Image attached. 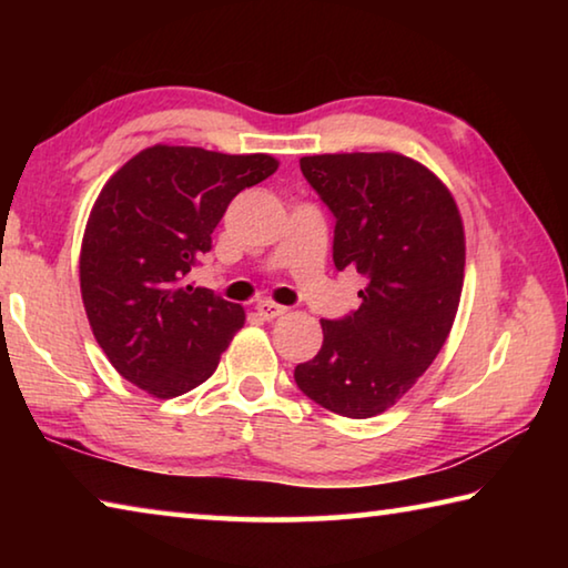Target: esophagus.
Returning a JSON list of instances; mask_svg holds the SVG:
<instances>
[{"mask_svg":"<svg viewBox=\"0 0 568 568\" xmlns=\"http://www.w3.org/2000/svg\"><path fill=\"white\" fill-rule=\"evenodd\" d=\"M255 311H257V315H261V318L273 321V318H281V315H285L287 307L277 305V303H271V301H263V303L255 305Z\"/></svg>","mask_w":568,"mask_h":568,"instance_id":"obj_1","label":"esophagus"}]
</instances>
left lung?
Returning <instances> with one entry per match:
<instances>
[{
  "label": "left lung",
  "instance_id": "obj_1",
  "mask_svg": "<svg viewBox=\"0 0 568 568\" xmlns=\"http://www.w3.org/2000/svg\"><path fill=\"white\" fill-rule=\"evenodd\" d=\"M335 215L333 263L358 271V311L321 321L323 345L295 368L307 398L345 418L396 406L444 348L464 291V220L450 190L398 152L301 158Z\"/></svg>",
  "mask_w": 568,
  "mask_h": 568
}]
</instances>
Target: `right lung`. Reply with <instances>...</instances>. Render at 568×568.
I'll use <instances>...</instances> for the list:
<instances>
[{"label":"right lung","mask_w":568,"mask_h":568,"mask_svg":"<svg viewBox=\"0 0 568 568\" xmlns=\"http://www.w3.org/2000/svg\"><path fill=\"white\" fill-rule=\"evenodd\" d=\"M277 170L263 152L225 155L152 145L94 200L80 253V291L94 341L124 381L175 398L213 376L245 311L185 285L240 190Z\"/></svg>","instance_id":"right-lung-1"}]
</instances>
